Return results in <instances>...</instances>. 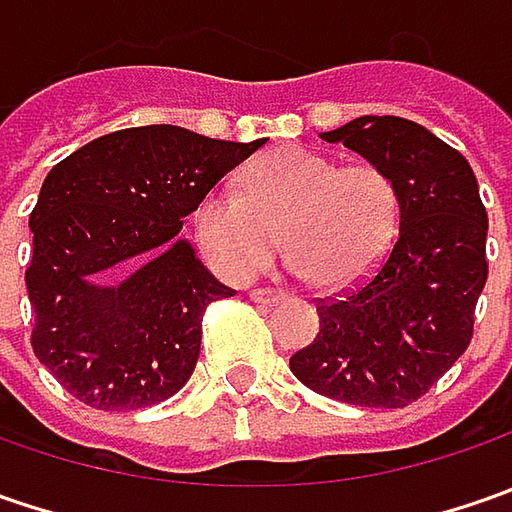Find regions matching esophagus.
<instances>
[{
	"mask_svg": "<svg viewBox=\"0 0 512 512\" xmlns=\"http://www.w3.org/2000/svg\"><path fill=\"white\" fill-rule=\"evenodd\" d=\"M250 299H253L256 305H279V302L285 299V293L270 290V287H256V290H250Z\"/></svg>",
	"mask_w": 512,
	"mask_h": 512,
	"instance_id": "obj_1",
	"label": "esophagus"
}]
</instances>
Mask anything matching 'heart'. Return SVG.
I'll list each match as a JSON object with an SVG mask.
<instances>
[{
    "label": "heart",
    "instance_id": "heart-1",
    "mask_svg": "<svg viewBox=\"0 0 512 512\" xmlns=\"http://www.w3.org/2000/svg\"><path fill=\"white\" fill-rule=\"evenodd\" d=\"M196 242L227 279H250L276 250L325 290L364 285L399 233V190L376 165L279 148L245 170V193L210 190L193 213Z\"/></svg>",
    "mask_w": 512,
    "mask_h": 512
}]
</instances>
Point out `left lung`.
Here are the masks:
<instances>
[{
  "mask_svg": "<svg viewBox=\"0 0 512 512\" xmlns=\"http://www.w3.org/2000/svg\"><path fill=\"white\" fill-rule=\"evenodd\" d=\"M382 168L399 190V236L362 287L319 310L316 339L290 356L327 399L396 410L424 396L473 339L487 282V210L470 162L399 116H359L322 133Z\"/></svg>",
  "mask_w": 512,
  "mask_h": 512,
  "instance_id": "obj_1",
  "label": "left lung"
}]
</instances>
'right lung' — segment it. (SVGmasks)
<instances>
[{
	"instance_id": "add662e5",
	"label": "right lung",
	"mask_w": 512,
	"mask_h": 512,
	"mask_svg": "<svg viewBox=\"0 0 512 512\" xmlns=\"http://www.w3.org/2000/svg\"><path fill=\"white\" fill-rule=\"evenodd\" d=\"M262 145L148 125L99 136L45 176L30 213V344L70 396L142 410L185 387L205 307L236 290L179 239L182 219ZM122 272L119 286L98 282Z\"/></svg>"
}]
</instances>
